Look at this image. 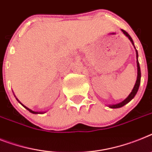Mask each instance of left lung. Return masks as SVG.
Here are the masks:
<instances>
[{
  "instance_id": "left-lung-1",
  "label": "left lung",
  "mask_w": 152,
  "mask_h": 152,
  "mask_svg": "<svg viewBox=\"0 0 152 152\" xmlns=\"http://www.w3.org/2000/svg\"><path fill=\"white\" fill-rule=\"evenodd\" d=\"M121 31H122V32H123L124 34V35H125L126 36H127L128 39H129V40L131 41V43H132V45H133L134 47V48H135V46H134V44L133 40H132L131 37L129 35V34H128L127 31H125L124 30H123V29H121ZM136 57H137V80H136V83H135L134 86L133 90H132V91H131V94H129V96H128L126 98L125 100H123V101L121 102V103H119V104H113V105H109V107H110V108L122 107L123 106H124L125 104H127V103H129V102L131 101V100H132L134 97L135 95H136V94H137V90H138V89H139V86H140V83H141V69H140V65H139V62H138V54H137V50H136Z\"/></svg>"
}]
</instances>
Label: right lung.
Returning <instances> with one entry per match:
<instances>
[{"label": "right lung", "instance_id": "right-lung-1", "mask_svg": "<svg viewBox=\"0 0 152 152\" xmlns=\"http://www.w3.org/2000/svg\"><path fill=\"white\" fill-rule=\"evenodd\" d=\"M16 99H17V98H16ZM17 100H18V102H19V100H18V99H17ZM19 103H20V104H21V105H22V106H23V107H25V106H24V105H23V104H21V102H19ZM25 107V108H26V109H27V110H28V111H29V112H31V113H42V112H35V111H33V110H30V109H29V108L26 107Z\"/></svg>", "mask_w": 152, "mask_h": 152}]
</instances>
